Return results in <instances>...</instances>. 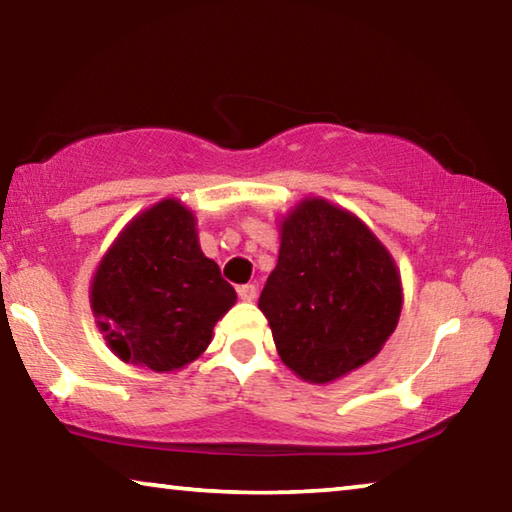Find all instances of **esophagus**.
Masks as SVG:
<instances>
[{
    "label": "esophagus",
    "mask_w": 512,
    "mask_h": 512,
    "mask_svg": "<svg viewBox=\"0 0 512 512\" xmlns=\"http://www.w3.org/2000/svg\"><path fill=\"white\" fill-rule=\"evenodd\" d=\"M237 293L244 302H253L257 298V287H255V284H241Z\"/></svg>",
    "instance_id": "esophagus-1"
}]
</instances>
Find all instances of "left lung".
<instances>
[{
  "label": "left lung",
  "mask_w": 512,
  "mask_h": 512,
  "mask_svg": "<svg viewBox=\"0 0 512 512\" xmlns=\"http://www.w3.org/2000/svg\"><path fill=\"white\" fill-rule=\"evenodd\" d=\"M402 300L400 268L357 214L309 196L280 221V255L259 309L300 379L329 384L375 359Z\"/></svg>",
  "instance_id": "left-lung-1"
}]
</instances>
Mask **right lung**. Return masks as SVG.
<instances>
[{"label":"right lung","mask_w":512,"mask_h":512,"mask_svg":"<svg viewBox=\"0 0 512 512\" xmlns=\"http://www.w3.org/2000/svg\"><path fill=\"white\" fill-rule=\"evenodd\" d=\"M237 302L219 264L198 244L196 216L164 198L124 225L101 257L90 307L108 348L153 372L189 366Z\"/></svg>","instance_id":"obj_1"}]
</instances>
